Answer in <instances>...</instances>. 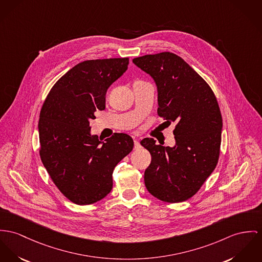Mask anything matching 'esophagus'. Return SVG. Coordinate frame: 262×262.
<instances>
[{"label":"esophagus","mask_w":262,"mask_h":262,"mask_svg":"<svg viewBox=\"0 0 262 262\" xmlns=\"http://www.w3.org/2000/svg\"><path fill=\"white\" fill-rule=\"evenodd\" d=\"M141 147V143L138 140H135V149H139Z\"/></svg>","instance_id":"1"}]
</instances>
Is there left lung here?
Returning a JSON list of instances; mask_svg holds the SVG:
<instances>
[{
    "instance_id": "8db88e82",
    "label": "left lung",
    "mask_w": 262,
    "mask_h": 262,
    "mask_svg": "<svg viewBox=\"0 0 262 262\" xmlns=\"http://www.w3.org/2000/svg\"><path fill=\"white\" fill-rule=\"evenodd\" d=\"M133 62L158 88V115L167 125L176 122L174 146L143 139L151 155L144 171L145 187L162 202L193 196L214 170L221 152L222 118L208 83L181 57L169 52L145 55Z\"/></svg>"
}]
</instances>
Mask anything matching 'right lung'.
Wrapping results in <instances>:
<instances>
[{"label":"right lung","mask_w":262,"mask_h":262,"mask_svg":"<svg viewBox=\"0 0 262 262\" xmlns=\"http://www.w3.org/2000/svg\"><path fill=\"white\" fill-rule=\"evenodd\" d=\"M127 64L128 58L81 61L54 84L41 106L40 160L60 192L76 204L106 196L116 165L134 148L128 135L116 133L103 142L91 135L90 126Z\"/></svg>","instance_id":"right-lung-1"}]
</instances>
